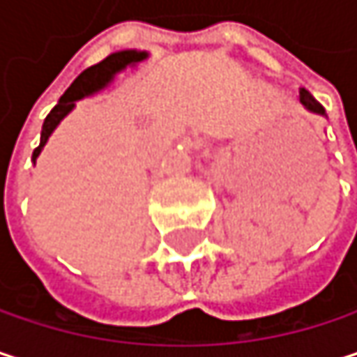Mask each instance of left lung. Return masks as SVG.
<instances>
[{"mask_svg": "<svg viewBox=\"0 0 357 357\" xmlns=\"http://www.w3.org/2000/svg\"><path fill=\"white\" fill-rule=\"evenodd\" d=\"M300 101H302V105L308 109V111L319 113V115H324V107H322L321 103H319L306 89H300Z\"/></svg>", "mask_w": 357, "mask_h": 357, "instance_id": "1", "label": "left lung"}]
</instances>
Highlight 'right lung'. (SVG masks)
<instances>
[{
    "label": "right lung",
    "mask_w": 357,
    "mask_h": 357,
    "mask_svg": "<svg viewBox=\"0 0 357 357\" xmlns=\"http://www.w3.org/2000/svg\"><path fill=\"white\" fill-rule=\"evenodd\" d=\"M149 57L146 51H136V49H126V51H117L107 55L103 61L91 66L89 70H84L72 84L70 89L61 95L59 103L49 111V115L43 121V130H40V144L35 149L33 153V161H36V157L40 155L43 146L47 144L49 136L53 134V130L59 126V121L76 107V101L99 93L101 89H105L109 82L115 78V74H119L121 70H126L128 66H136L140 61H144Z\"/></svg>",
    "instance_id": "add662e5"
}]
</instances>
